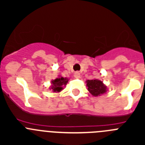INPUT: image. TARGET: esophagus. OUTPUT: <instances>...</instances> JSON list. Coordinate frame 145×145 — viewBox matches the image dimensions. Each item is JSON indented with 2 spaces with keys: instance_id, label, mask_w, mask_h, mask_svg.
Wrapping results in <instances>:
<instances>
[{
  "instance_id": "esophagus-1",
  "label": "esophagus",
  "mask_w": 145,
  "mask_h": 145,
  "mask_svg": "<svg viewBox=\"0 0 145 145\" xmlns=\"http://www.w3.org/2000/svg\"><path fill=\"white\" fill-rule=\"evenodd\" d=\"M74 77L75 78H80V73L79 72H75V74H74Z\"/></svg>"
}]
</instances>
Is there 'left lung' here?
Wrapping results in <instances>:
<instances>
[{
	"mask_svg": "<svg viewBox=\"0 0 145 145\" xmlns=\"http://www.w3.org/2000/svg\"><path fill=\"white\" fill-rule=\"evenodd\" d=\"M86 86L88 87V91L93 97H99L104 93H107V87L103 81L98 79L87 80L86 81Z\"/></svg>",
	"mask_w": 145,
	"mask_h": 145,
	"instance_id": "1",
	"label": "left lung"
}]
</instances>
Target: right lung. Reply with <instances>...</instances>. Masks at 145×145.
Returning <instances> with one entry per match:
<instances>
[{
  "mask_svg": "<svg viewBox=\"0 0 145 145\" xmlns=\"http://www.w3.org/2000/svg\"><path fill=\"white\" fill-rule=\"evenodd\" d=\"M68 80V78H63L61 75H58V78L51 80L52 85L49 87V89L52 90L54 93H59L63 90Z\"/></svg>",
  "mask_w": 145,
  "mask_h": 145,
  "instance_id": "1",
  "label": "right lung"
}]
</instances>
